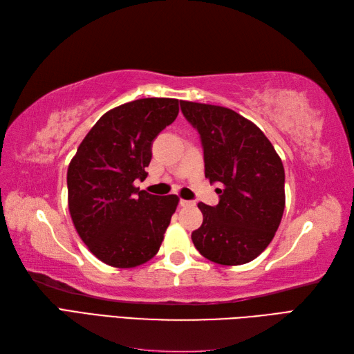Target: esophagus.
I'll return each mask as SVG.
<instances>
[{"instance_id": "1", "label": "esophagus", "mask_w": 354, "mask_h": 354, "mask_svg": "<svg viewBox=\"0 0 354 354\" xmlns=\"http://www.w3.org/2000/svg\"><path fill=\"white\" fill-rule=\"evenodd\" d=\"M180 205H181V207H189V205H194V201H186V199H180Z\"/></svg>"}]
</instances>
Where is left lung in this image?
<instances>
[{"label": "left lung", "instance_id": "obj_1", "mask_svg": "<svg viewBox=\"0 0 354 354\" xmlns=\"http://www.w3.org/2000/svg\"><path fill=\"white\" fill-rule=\"evenodd\" d=\"M201 136L205 177L217 189L216 207L199 202L202 226L192 233L201 255L223 266L257 259L279 227L285 209V169L254 122L223 106L180 102Z\"/></svg>", "mask_w": 354, "mask_h": 354}]
</instances>
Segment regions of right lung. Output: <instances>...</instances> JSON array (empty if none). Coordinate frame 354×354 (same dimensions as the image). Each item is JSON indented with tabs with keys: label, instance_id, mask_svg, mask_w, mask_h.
<instances>
[{
	"label": "right lung",
	"instance_id": "obj_1",
	"mask_svg": "<svg viewBox=\"0 0 354 354\" xmlns=\"http://www.w3.org/2000/svg\"><path fill=\"white\" fill-rule=\"evenodd\" d=\"M178 115L177 99H138L106 112L85 136L68 168V205L82 242L118 269L156 255L177 195L134 186L147 177L156 136Z\"/></svg>",
	"mask_w": 354,
	"mask_h": 354
}]
</instances>
